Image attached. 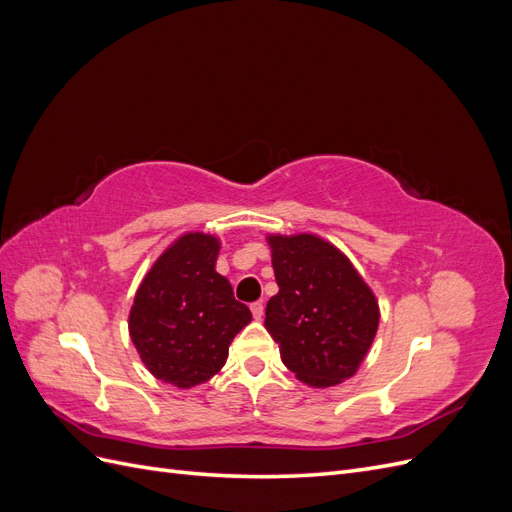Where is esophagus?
<instances>
[{"mask_svg": "<svg viewBox=\"0 0 512 512\" xmlns=\"http://www.w3.org/2000/svg\"><path fill=\"white\" fill-rule=\"evenodd\" d=\"M250 309H252V316H254L256 320H260V318H262V314H265V305H262L260 301L252 303V305H250Z\"/></svg>", "mask_w": 512, "mask_h": 512, "instance_id": "34e87169", "label": "esophagus"}]
</instances>
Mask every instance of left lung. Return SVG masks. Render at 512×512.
Listing matches in <instances>:
<instances>
[{"label":"left lung","instance_id":"1","mask_svg":"<svg viewBox=\"0 0 512 512\" xmlns=\"http://www.w3.org/2000/svg\"><path fill=\"white\" fill-rule=\"evenodd\" d=\"M280 292L265 327L284 365L312 386L350 378L374 342L378 303L350 260L314 235L269 237Z\"/></svg>","mask_w":512,"mask_h":512}]
</instances>
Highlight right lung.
Listing matches in <instances>:
<instances>
[{"label": "right lung", "instance_id": "right-lung-1", "mask_svg": "<svg viewBox=\"0 0 512 512\" xmlns=\"http://www.w3.org/2000/svg\"><path fill=\"white\" fill-rule=\"evenodd\" d=\"M220 243L188 232L156 260L130 309V337L158 380L190 389L218 374L250 307L215 271Z\"/></svg>", "mask_w": 512, "mask_h": 512}]
</instances>
